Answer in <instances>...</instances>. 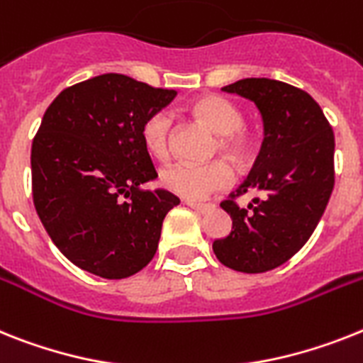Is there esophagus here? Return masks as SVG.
Returning <instances> with one entry per match:
<instances>
[{
  "label": "esophagus",
  "mask_w": 363,
  "mask_h": 363,
  "mask_svg": "<svg viewBox=\"0 0 363 363\" xmlns=\"http://www.w3.org/2000/svg\"><path fill=\"white\" fill-rule=\"evenodd\" d=\"M186 205L191 206L194 210L201 212V214H206L210 210H214V205L212 203H196V201H186Z\"/></svg>",
  "instance_id": "1"
}]
</instances>
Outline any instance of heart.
<instances>
[{"mask_svg":"<svg viewBox=\"0 0 363 363\" xmlns=\"http://www.w3.org/2000/svg\"><path fill=\"white\" fill-rule=\"evenodd\" d=\"M190 112L206 127L218 133L216 153H223L234 162H247L257 149V136L243 125V112L236 103L221 96H205L191 103ZM172 116L158 111L144 121L142 140L151 155L166 158L172 153ZM234 179L233 167L225 160L206 164L175 162L160 173V181L173 194L186 199H205L212 191L223 190Z\"/></svg>","mask_w":363,"mask_h":363,"instance_id":"heart-1","label":"heart"}]
</instances>
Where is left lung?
Instances as JSON below:
<instances>
[{
  "label": "left lung",
  "mask_w": 363,
  "mask_h": 363,
  "mask_svg": "<svg viewBox=\"0 0 363 363\" xmlns=\"http://www.w3.org/2000/svg\"><path fill=\"white\" fill-rule=\"evenodd\" d=\"M258 106L264 142L247 181L221 203L233 218L228 236L212 243L223 266L264 273L308 242L334 188V133L321 106L301 88L275 79H242L221 88ZM261 191L247 209L235 197Z\"/></svg>",
  "instance_id": "obj_1"
}]
</instances>
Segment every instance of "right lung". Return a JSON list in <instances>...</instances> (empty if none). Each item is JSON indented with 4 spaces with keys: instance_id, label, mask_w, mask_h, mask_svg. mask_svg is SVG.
I'll use <instances>...</instances> for the list:
<instances>
[{
    "instance_id": "right-lung-1",
    "label": "right lung",
    "mask_w": 363,
    "mask_h": 363,
    "mask_svg": "<svg viewBox=\"0 0 363 363\" xmlns=\"http://www.w3.org/2000/svg\"><path fill=\"white\" fill-rule=\"evenodd\" d=\"M175 96L105 73L64 88L48 106L31 147L33 201L55 245L81 269L125 279L155 257L164 218L181 201L140 188L157 177L142 127Z\"/></svg>"
}]
</instances>
